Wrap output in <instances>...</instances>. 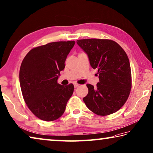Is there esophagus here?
Wrapping results in <instances>:
<instances>
[{"mask_svg": "<svg viewBox=\"0 0 153 153\" xmlns=\"http://www.w3.org/2000/svg\"><path fill=\"white\" fill-rule=\"evenodd\" d=\"M79 85V84H77V83H74V87H75V88H77V87H78Z\"/></svg>", "mask_w": 153, "mask_h": 153, "instance_id": "1", "label": "esophagus"}]
</instances>
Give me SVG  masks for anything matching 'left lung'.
<instances>
[{"label":"left lung","mask_w":153,"mask_h":153,"mask_svg":"<svg viewBox=\"0 0 153 153\" xmlns=\"http://www.w3.org/2000/svg\"><path fill=\"white\" fill-rule=\"evenodd\" d=\"M77 43L99 74L100 82L96 88L86 85L88 94L83 98L86 106L99 116L117 112L126 102L132 87L131 69L126 52L110 39H86L77 40Z\"/></svg>","instance_id":"8db88e82"}]
</instances>
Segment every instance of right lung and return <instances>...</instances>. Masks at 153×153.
Segmentation results:
<instances>
[{
  "mask_svg": "<svg viewBox=\"0 0 153 153\" xmlns=\"http://www.w3.org/2000/svg\"><path fill=\"white\" fill-rule=\"evenodd\" d=\"M74 45V41H69L39 46L22 62L19 71L22 94L29 110L41 120L49 122L61 117L73 94V84L60 85L57 79Z\"/></svg>",
  "mask_w": 153,
  "mask_h": 153,
  "instance_id": "right-lung-1",
  "label": "right lung"
}]
</instances>
